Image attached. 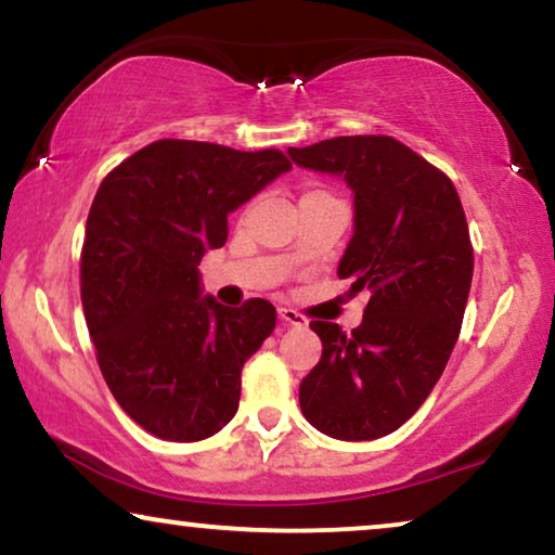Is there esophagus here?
I'll list each match as a JSON object with an SVG mask.
<instances>
[{"instance_id":"1","label":"esophagus","mask_w":555,"mask_h":555,"mask_svg":"<svg viewBox=\"0 0 555 555\" xmlns=\"http://www.w3.org/2000/svg\"><path fill=\"white\" fill-rule=\"evenodd\" d=\"M278 315L285 325H298V328H300V325L308 323L306 315H300L298 310H293V308H278Z\"/></svg>"}]
</instances>
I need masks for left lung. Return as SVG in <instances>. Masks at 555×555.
I'll return each instance as SVG.
<instances>
[{"label":"left lung","instance_id":"8db88e82","mask_svg":"<svg viewBox=\"0 0 555 555\" xmlns=\"http://www.w3.org/2000/svg\"><path fill=\"white\" fill-rule=\"evenodd\" d=\"M287 154L351 186L353 237L338 278L369 295L351 333L310 323L323 356L300 382L302 416L346 442L391 435L435 389L462 328L475 257L457 189L391 135H338Z\"/></svg>","mask_w":555,"mask_h":555}]
</instances>
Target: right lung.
I'll list each match as a JSON object with an SVG mask.
<instances>
[{
	"label": "right lung",
	"mask_w": 555,
	"mask_h": 555,
	"mask_svg": "<svg viewBox=\"0 0 555 555\" xmlns=\"http://www.w3.org/2000/svg\"><path fill=\"white\" fill-rule=\"evenodd\" d=\"M293 164L278 149L164 139L98 189L80 255L82 313L120 409L154 437L199 442L240 404L242 366L275 328L262 298L224 308L196 264L227 242V215Z\"/></svg>",
	"instance_id": "1"
}]
</instances>
